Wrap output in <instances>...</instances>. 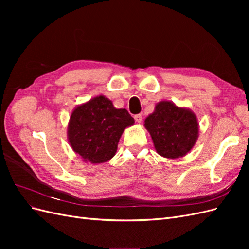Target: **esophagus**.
Instances as JSON below:
<instances>
[{"mask_svg": "<svg viewBox=\"0 0 249 249\" xmlns=\"http://www.w3.org/2000/svg\"><path fill=\"white\" fill-rule=\"evenodd\" d=\"M134 118H135V122L138 123V124H140V123L142 122V115H141V114L135 115V116H134Z\"/></svg>", "mask_w": 249, "mask_h": 249, "instance_id": "34e87169", "label": "esophagus"}]
</instances>
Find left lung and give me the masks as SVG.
Returning a JSON list of instances; mask_svg holds the SVG:
<instances>
[{
  "instance_id": "1",
  "label": "left lung",
  "mask_w": 249,
  "mask_h": 249,
  "mask_svg": "<svg viewBox=\"0 0 249 249\" xmlns=\"http://www.w3.org/2000/svg\"><path fill=\"white\" fill-rule=\"evenodd\" d=\"M144 127L154 142L156 152L167 159L186 156L199 135L197 116L189 108L178 107L171 101L156 104L145 118Z\"/></svg>"
}]
</instances>
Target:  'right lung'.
Listing matches in <instances>:
<instances>
[{
  "instance_id": "1",
  "label": "right lung",
  "mask_w": 249,
  "mask_h": 249,
  "mask_svg": "<svg viewBox=\"0 0 249 249\" xmlns=\"http://www.w3.org/2000/svg\"><path fill=\"white\" fill-rule=\"evenodd\" d=\"M135 124L125 109H117L111 100L100 94L71 112L67 139L83 162L102 164L115 156L124 131Z\"/></svg>"
}]
</instances>
